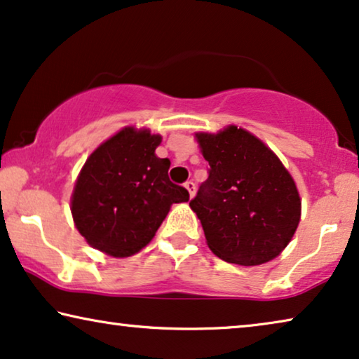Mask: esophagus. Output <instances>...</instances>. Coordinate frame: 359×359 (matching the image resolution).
<instances>
[{"label": "esophagus", "mask_w": 359, "mask_h": 359, "mask_svg": "<svg viewBox=\"0 0 359 359\" xmlns=\"http://www.w3.org/2000/svg\"><path fill=\"white\" fill-rule=\"evenodd\" d=\"M184 185H185V189L189 190V194H190V198H191V196L195 195V184H194V180H187Z\"/></svg>", "instance_id": "34e87169"}]
</instances>
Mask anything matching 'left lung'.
<instances>
[{
    "instance_id": "left-lung-1",
    "label": "left lung",
    "mask_w": 359,
    "mask_h": 359,
    "mask_svg": "<svg viewBox=\"0 0 359 359\" xmlns=\"http://www.w3.org/2000/svg\"><path fill=\"white\" fill-rule=\"evenodd\" d=\"M208 161V179L190 208L203 226L211 252L244 266L273 260L290 244L301 218L296 184L273 151L234 125L196 133Z\"/></svg>"
}]
</instances>
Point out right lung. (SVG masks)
<instances>
[{"mask_svg":"<svg viewBox=\"0 0 359 359\" xmlns=\"http://www.w3.org/2000/svg\"><path fill=\"white\" fill-rule=\"evenodd\" d=\"M159 135L127 127L89 156L72 196V215L89 245L130 257L153 239L172 203L189 191L169 180L170 161L156 156Z\"/></svg>","mask_w":359,"mask_h":359,"instance_id":"1","label":"right lung"}]
</instances>
